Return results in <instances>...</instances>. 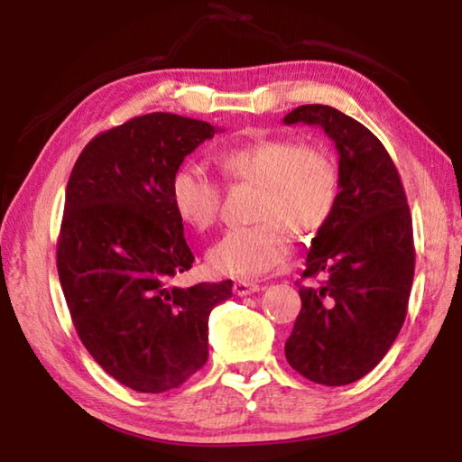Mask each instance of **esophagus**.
Here are the masks:
<instances>
[{
	"label": "esophagus",
	"mask_w": 462,
	"mask_h": 462,
	"mask_svg": "<svg viewBox=\"0 0 462 462\" xmlns=\"http://www.w3.org/2000/svg\"><path fill=\"white\" fill-rule=\"evenodd\" d=\"M261 291V285L254 283V281H245L240 279L234 283V293H236L238 297H245V295H250V293H256Z\"/></svg>",
	"instance_id": "1"
}]
</instances>
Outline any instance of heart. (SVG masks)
I'll return each instance as SVG.
<instances>
[{"label": "heart", "instance_id": "1", "mask_svg": "<svg viewBox=\"0 0 462 462\" xmlns=\"http://www.w3.org/2000/svg\"><path fill=\"white\" fill-rule=\"evenodd\" d=\"M220 167L232 181L259 187L253 217L209 248L208 267L216 275L253 279L285 261L289 238L314 236L330 222L340 198V171L334 156L295 138H256L226 148ZM179 220L195 230L212 228L220 214L222 189L199 165L177 167L169 183Z\"/></svg>", "mask_w": 462, "mask_h": 462}]
</instances>
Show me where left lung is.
<instances>
[{
	"label": "left lung",
	"mask_w": 462,
	"mask_h": 462,
	"mask_svg": "<svg viewBox=\"0 0 462 462\" xmlns=\"http://www.w3.org/2000/svg\"><path fill=\"white\" fill-rule=\"evenodd\" d=\"M283 122L319 126L338 151L340 198L311 240L301 311L285 342L287 363L319 385L355 383L379 365L400 334L416 267L411 216L385 146L330 106H300Z\"/></svg>",
	"instance_id": "8db88e82"
}]
</instances>
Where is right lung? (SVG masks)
I'll use <instances>...</instances> for the list:
<instances>
[{"mask_svg": "<svg viewBox=\"0 0 462 462\" xmlns=\"http://www.w3.org/2000/svg\"><path fill=\"white\" fill-rule=\"evenodd\" d=\"M212 124L154 112L101 132L67 183L57 269L96 363L140 393L175 389L208 361V319L232 281L175 287L193 253L171 203L177 167Z\"/></svg>", "mask_w": 462, "mask_h": 462, "instance_id": "right-lung-1", "label": "right lung"}]
</instances>
